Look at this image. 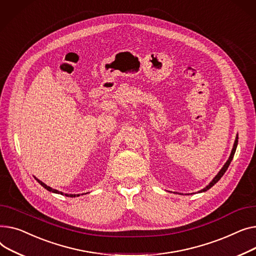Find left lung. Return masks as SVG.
Returning a JSON list of instances; mask_svg holds the SVG:
<instances>
[{"label": "left lung", "mask_w": 256, "mask_h": 256, "mask_svg": "<svg viewBox=\"0 0 256 256\" xmlns=\"http://www.w3.org/2000/svg\"><path fill=\"white\" fill-rule=\"evenodd\" d=\"M238 136L236 135V140H234V146H232V153H230V158L228 159V161L225 162V164L223 165V168L219 170V172L216 174V176L212 180L211 182H210V184L208 185H206L204 189H202L200 191H198V193H202V192H206V191H208L210 188L211 187H213L219 180L222 178V176L225 174V172H226V170L228 168V166H230V162H232V158H234V153H236V146H238ZM180 194H182V193H180Z\"/></svg>", "instance_id": "8db88e82"}]
</instances>
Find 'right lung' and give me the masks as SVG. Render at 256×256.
<instances>
[{
    "mask_svg": "<svg viewBox=\"0 0 256 256\" xmlns=\"http://www.w3.org/2000/svg\"><path fill=\"white\" fill-rule=\"evenodd\" d=\"M35 178L37 180V182H38L42 187H44L45 189L48 190V191H50V192H52V193L61 194V195H66V196H68V198H75V196H80V194H69V193H64V192H62V191H58V190H56V189H52V187L48 186L46 184H44L42 181H40V180H38L37 178Z\"/></svg>",
    "mask_w": 256,
    "mask_h": 256,
    "instance_id": "add662e5",
    "label": "right lung"
}]
</instances>
